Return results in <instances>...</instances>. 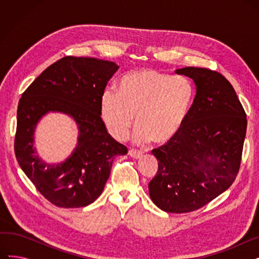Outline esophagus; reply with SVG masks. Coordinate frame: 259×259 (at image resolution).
Instances as JSON below:
<instances>
[{
	"label": "esophagus",
	"mask_w": 259,
	"mask_h": 259,
	"mask_svg": "<svg viewBox=\"0 0 259 259\" xmlns=\"http://www.w3.org/2000/svg\"><path fill=\"white\" fill-rule=\"evenodd\" d=\"M129 155L135 159H139L141 157H143V153L140 151H135V150H130L129 151Z\"/></svg>",
	"instance_id": "1"
}]
</instances>
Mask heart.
<instances>
[{"instance_id": "obj_1", "label": "heart", "mask_w": 259, "mask_h": 259, "mask_svg": "<svg viewBox=\"0 0 259 259\" xmlns=\"http://www.w3.org/2000/svg\"><path fill=\"white\" fill-rule=\"evenodd\" d=\"M194 89L187 77L155 70L133 71L122 77L118 91L104 90L101 115L116 141H124L134 124L135 140L164 145L183 129L193 104Z\"/></svg>"}]
</instances>
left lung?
Returning a JSON list of instances; mask_svg holds the SVG:
<instances>
[{
    "label": "left lung",
    "mask_w": 259,
    "mask_h": 259,
    "mask_svg": "<svg viewBox=\"0 0 259 259\" xmlns=\"http://www.w3.org/2000/svg\"><path fill=\"white\" fill-rule=\"evenodd\" d=\"M175 73L192 78L196 94L181 132L152 150L158 170L149 184V195L162 211L187 213L206 206L235 181L247 115L221 73L196 67Z\"/></svg>",
    "instance_id": "left-lung-1"
}]
</instances>
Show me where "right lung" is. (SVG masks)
I'll list each match as a JSON object with an SVG mask.
<instances>
[{
	"label": "right lung",
	"mask_w": 259,
	"mask_h": 259,
	"mask_svg": "<svg viewBox=\"0 0 259 259\" xmlns=\"http://www.w3.org/2000/svg\"><path fill=\"white\" fill-rule=\"evenodd\" d=\"M118 66L94 58L65 57L50 65L25 90L17 112L15 152L38 192L61 208H80L103 192L115 156L127 148L117 143L101 117V97ZM49 112L70 116L78 126L73 153L58 164L37 155L34 132Z\"/></svg>",
	"instance_id": "obj_1"
}]
</instances>
